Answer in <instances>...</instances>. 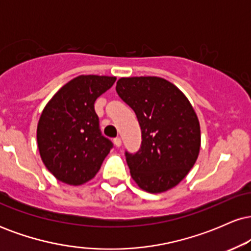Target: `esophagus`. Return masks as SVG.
<instances>
[{"label": "esophagus", "instance_id": "esophagus-1", "mask_svg": "<svg viewBox=\"0 0 251 251\" xmlns=\"http://www.w3.org/2000/svg\"><path fill=\"white\" fill-rule=\"evenodd\" d=\"M114 145L117 146V148H120V146H122V139H120L119 137H117V138H114Z\"/></svg>", "mask_w": 251, "mask_h": 251}]
</instances>
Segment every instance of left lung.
I'll return each mask as SVG.
<instances>
[{"instance_id":"obj_1","label":"left lung","mask_w":251,"mask_h":251,"mask_svg":"<svg viewBox=\"0 0 251 251\" xmlns=\"http://www.w3.org/2000/svg\"><path fill=\"white\" fill-rule=\"evenodd\" d=\"M116 89L142 129L140 149L135 153L125 151L132 178L151 194L174 188L200 153L201 127L191 103L163 77H122Z\"/></svg>"}]
</instances>
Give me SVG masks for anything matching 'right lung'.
<instances>
[{
  "mask_svg": "<svg viewBox=\"0 0 251 251\" xmlns=\"http://www.w3.org/2000/svg\"><path fill=\"white\" fill-rule=\"evenodd\" d=\"M117 77L80 75L46 105L37 125V146L46 168L70 185L91 180L113 144L100 131L94 102Z\"/></svg>",
  "mask_w": 251,
  "mask_h": 251,
  "instance_id": "right-lung-1",
  "label": "right lung"
}]
</instances>
